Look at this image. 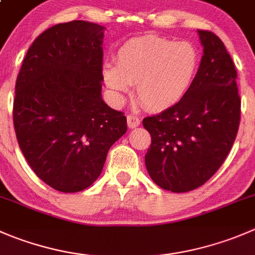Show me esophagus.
Wrapping results in <instances>:
<instances>
[{
    "label": "esophagus",
    "mask_w": 255,
    "mask_h": 255,
    "mask_svg": "<svg viewBox=\"0 0 255 255\" xmlns=\"http://www.w3.org/2000/svg\"><path fill=\"white\" fill-rule=\"evenodd\" d=\"M127 123L129 128H135L140 125V120L134 115H128L127 116Z\"/></svg>",
    "instance_id": "esophagus-1"
}]
</instances>
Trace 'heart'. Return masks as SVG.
<instances>
[{
	"label": "heart",
	"instance_id": "b5f03b06",
	"mask_svg": "<svg viewBox=\"0 0 255 255\" xmlns=\"http://www.w3.org/2000/svg\"><path fill=\"white\" fill-rule=\"evenodd\" d=\"M199 52L187 41L158 36L132 38L121 46L116 66H103V80L117 101L135 85L139 102L160 111L177 105L190 90L199 68Z\"/></svg>",
	"mask_w": 255,
	"mask_h": 255
}]
</instances>
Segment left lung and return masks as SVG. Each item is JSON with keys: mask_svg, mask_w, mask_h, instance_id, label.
<instances>
[{"mask_svg": "<svg viewBox=\"0 0 255 255\" xmlns=\"http://www.w3.org/2000/svg\"><path fill=\"white\" fill-rule=\"evenodd\" d=\"M198 34L203 56L190 90L177 105L143 120L152 138L144 157L148 174L174 193L201 187L219 169L241 121L232 57L213 32L198 29Z\"/></svg>", "mask_w": 255, "mask_h": 255, "instance_id": "8db88e82", "label": "left lung"}]
</instances>
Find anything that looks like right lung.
<instances>
[{"instance_id": "right-lung-1", "label": "right lung", "mask_w": 255, "mask_h": 255, "mask_svg": "<svg viewBox=\"0 0 255 255\" xmlns=\"http://www.w3.org/2000/svg\"><path fill=\"white\" fill-rule=\"evenodd\" d=\"M105 27L87 21L46 29L27 51L16 81L13 126L33 172L49 187H90L127 118L102 100Z\"/></svg>"}]
</instances>
